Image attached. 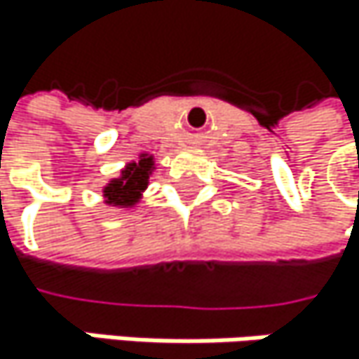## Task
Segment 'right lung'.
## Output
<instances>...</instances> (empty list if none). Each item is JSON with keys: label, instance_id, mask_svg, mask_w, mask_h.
Returning <instances> with one entry per match:
<instances>
[{"label": "right lung", "instance_id": "right-lung-1", "mask_svg": "<svg viewBox=\"0 0 359 359\" xmlns=\"http://www.w3.org/2000/svg\"><path fill=\"white\" fill-rule=\"evenodd\" d=\"M153 168V157L142 155L138 163H130L121 178L112 181L106 189L104 196L108 198V204H116V206H132L140 194L147 189V181H149V174Z\"/></svg>", "mask_w": 359, "mask_h": 359}]
</instances>
